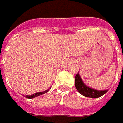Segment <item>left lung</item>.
Masks as SVG:
<instances>
[{"label": "left lung", "instance_id": "left-lung-1", "mask_svg": "<svg viewBox=\"0 0 123 123\" xmlns=\"http://www.w3.org/2000/svg\"><path fill=\"white\" fill-rule=\"evenodd\" d=\"M75 86L80 94L87 97L98 98L108 92V90H97L87 86L82 80L79 73H78L75 78Z\"/></svg>", "mask_w": 123, "mask_h": 123}]
</instances>
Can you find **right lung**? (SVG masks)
Wrapping results in <instances>:
<instances>
[{"label": "right lung", "instance_id": "1", "mask_svg": "<svg viewBox=\"0 0 123 123\" xmlns=\"http://www.w3.org/2000/svg\"><path fill=\"white\" fill-rule=\"evenodd\" d=\"M49 89L47 90H45V91H43V92H37V93H35V94H32V95H26V98H28V99H33V98H34V97H38V96L41 95V94H45V93L48 92L49 91Z\"/></svg>", "mask_w": 123, "mask_h": 123}]
</instances>
